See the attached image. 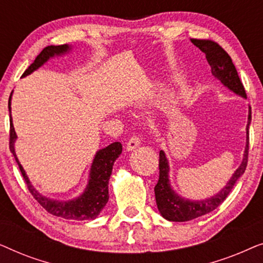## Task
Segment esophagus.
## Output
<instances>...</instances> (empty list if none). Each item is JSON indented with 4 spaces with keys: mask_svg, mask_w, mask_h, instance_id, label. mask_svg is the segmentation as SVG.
I'll list each match as a JSON object with an SVG mask.
<instances>
[{
    "mask_svg": "<svg viewBox=\"0 0 263 263\" xmlns=\"http://www.w3.org/2000/svg\"><path fill=\"white\" fill-rule=\"evenodd\" d=\"M140 143H141V139L139 138V136H132L130 139H129V141L127 143V151H133L135 149L136 147L140 146Z\"/></svg>",
    "mask_w": 263,
    "mask_h": 263,
    "instance_id": "34e87169",
    "label": "esophagus"
}]
</instances>
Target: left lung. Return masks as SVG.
Segmentation results:
<instances>
[{
	"label": "left lung",
	"instance_id": "obj_1",
	"mask_svg": "<svg viewBox=\"0 0 263 263\" xmlns=\"http://www.w3.org/2000/svg\"><path fill=\"white\" fill-rule=\"evenodd\" d=\"M192 43L197 46L201 51L206 55L207 62L211 66V70L213 77L221 82L225 87L247 99V93L244 86L240 82V79L237 73V69L233 64L231 57L229 53L215 42L206 41V39H193ZM251 122V107L249 106V114H248V124H247V143L244 149L242 163L238 168L233 172L231 178L226 183V185L220 192L215 195L207 197L204 200H189L185 197L179 196L177 193L172 189L168 178V160L165 156L164 151L159 152V179L154 186V194H156V201L159 213L163 218L168 221H189L193 219L202 217V215L214 211L215 208L220 206L224 200L231 192L233 186L240 178V176L246 171L248 164V152H249V125Z\"/></svg>",
	"mask_w": 263,
	"mask_h": 263
}]
</instances>
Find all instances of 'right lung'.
Listing matches in <instances>:
<instances>
[{"label":"right lung","mask_w":263,"mask_h":263,"mask_svg":"<svg viewBox=\"0 0 263 263\" xmlns=\"http://www.w3.org/2000/svg\"><path fill=\"white\" fill-rule=\"evenodd\" d=\"M71 50V46L68 44L64 45H50L43 49V51L35 57L34 62L31 64L30 67L25 70L23 77H27L34 70H37L39 67L48 62L50 59L55 56H62L64 53L69 52ZM12 95L10 93L9 102H8V109L10 114V100H12ZM10 117V133H9V149L13 153L14 158H15L17 165L21 171V175L26 182L27 188L32 194V196L38 201L39 204L43 208H45L50 214L56 215V217H61L64 219H71V220H93L98 217L103 208L109 201V179L112 172V166L115 161L120 154L122 153V145L121 142H114L109 145L105 148L99 149L96 153L95 159L92 161L91 170H89L88 176V183L86 185L84 193L80 196L75 197L73 200L69 201H60L53 200L50 197H46L38 193V190L32 185V183L28 179L26 172H25L23 165L20 164L19 159H17L15 153V141H16V133L14 130L12 115Z\"/></svg>","instance_id":"obj_1"}]
</instances>
